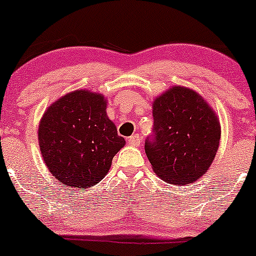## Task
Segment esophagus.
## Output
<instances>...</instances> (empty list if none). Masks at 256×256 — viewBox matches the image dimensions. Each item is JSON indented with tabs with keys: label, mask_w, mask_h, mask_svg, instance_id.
Instances as JSON below:
<instances>
[{
	"label": "esophagus",
	"mask_w": 256,
	"mask_h": 256,
	"mask_svg": "<svg viewBox=\"0 0 256 256\" xmlns=\"http://www.w3.org/2000/svg\"><path fill=\"white\" fill-rule=\"evenodd\" d=\"M128 143H130L131 146H140V143L142 142V140H140V136L138 134H134V136H131V137H128Z\"/></svg>",
	"instance_id": "34e87169"
}]
</instances>
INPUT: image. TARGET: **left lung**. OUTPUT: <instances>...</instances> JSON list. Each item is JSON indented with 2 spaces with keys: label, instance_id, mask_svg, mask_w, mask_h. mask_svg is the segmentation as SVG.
Listing matches in <instances>:
<instances>
[{
  "label": "left lung",
  "instance_id": "1",
  "mask_svg": "<svg viewBox=\"0 0 256 256\" xmlns=\"http://www.w3.org/2000/svg\"><path fill=\"white\" fill-rule=\"evenodd\" d=\"M154 126L146 140V154L158 177L185 185L212 165L220 140L216 114L196 91L176 86L152 104Z\"/></svg>",
  "mask_w": 256,
  "mask_h": 256
}]
</instances>
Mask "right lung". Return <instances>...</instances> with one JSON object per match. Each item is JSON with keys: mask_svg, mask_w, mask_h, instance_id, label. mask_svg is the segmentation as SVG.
I'll use <instances>...</instances> for the list:
<instances>
[{"mask_svg": "<svg viewBox=\"0 0 256 256\" xmlns=\"http://www.w3.org/2000/svg\"><path fill=\"white\" fill-rule=\"evenodd\" d=\"M106 108L102 94L76 90L44 112L38 143L44 162L60 183L77 189L98 184L125 146Z\"/></svg>", "mask_w": 256, "mask_h": 256, "instance_id": "obj_1", "label": "right lung"}]
</instances>
